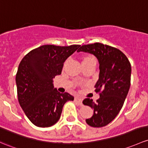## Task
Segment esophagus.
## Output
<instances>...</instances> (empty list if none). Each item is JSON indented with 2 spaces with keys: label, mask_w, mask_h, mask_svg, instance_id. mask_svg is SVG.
<instances>
[{
  "label": "esophagus",
  "mask_w": 148,
  "mask_h": 148,
  "mask_svg": "<svg viewBox=\"0 0 148 148\" xmlns=\"http://www.w3.org/2000/svg\"><path fill=\"white\" fill-rule=\"evenodd\" d=\"M74 100H75V101H77L79 105H82V99L81 97H79V96H76L75 98H74Z\"/></svg>",
  "instance_id": "34e87169"
}]
</instances>
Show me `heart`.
Segmentation results:
<instances>
[{
    "label": "heart",
    "instance_id": "heart-1",
    "mask_svg": "<svg viewBox=\"0 0 148 148\" xmlns=\"http://www.w3.org/2000/svg\"><path fill=\"white\" fill-rule=\"evenodd\" d=\"M88 59H94V57H86V58H85L84 60H88Z\"/></svg>",
    "mask_w": 148,
    "mask_h": 148
}]
</instances>
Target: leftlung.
Wrapping results in <instances>:
<instances>
[{"mask_svg":"<svg viewBox=\"0 0 148 148\" xmlns=\"http://www.w3.org/2000/svg\"><path fill=\"white\" fill-rule=\"evenodd\" d=\"M77 52L93 54L99 60L100 73L95 91L100 98L96 102L87 98L83 104L94 109V115L86 120V123L103 127L116 117L123 106L130 86V63L120 49L99 42L81 46Z\"/></svg>","mask_w":148,"mask_h":148,"instance_id":"left-lung-1","label":"left lung"}]
</instances>
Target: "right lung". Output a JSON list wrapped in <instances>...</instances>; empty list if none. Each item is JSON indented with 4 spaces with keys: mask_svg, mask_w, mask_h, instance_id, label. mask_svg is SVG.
Masks as SVG:
<instances>
[{
    "mask_svg": "<svg viewBox=\"0 0 148 148\" xmlns=\"http://www.w3.org/2000/svg\"><path fill=\"white\" fill-rule=\"evenodd\" d=\"M80 47L45 45L28 52L21 60L15 77L18 99L35 125L50 127L60 119L64 105L74 100L69 93L54 88L53 79L62 73L64 62Z\"/></svg>",
    "mask_w": 148,
    "mask_h": 148,
    "instance_id": "1",
    "label": "right lung"
}]
</instances>
